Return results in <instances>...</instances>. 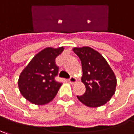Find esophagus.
<instances>
[{
	"label": "esophagus",
	"instance_id": "esophagus-1",
	"mask_svg": "<svg viewBox=\"0 0 134 134\" xmlns=\"http://www.w3.org/2000/svg\"><path fill=\"white\" fill-rule=\"evenodd\" d=\"M68 81H69V83H71V84H74L76 83V79L75 78L74 76H70V79L68 80Z\"/></svg>",
	"mask_w": 134,
	"mask_h": 134
}]
</instances>
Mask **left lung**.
Returning a JSON list of instances; mask_svg holds the SVG:
<instances>
[{"label":"left lung","mask_w":134,"mask_h":134,"mask_svg":"<svg viewBox=\"0 0 134 134\" xmlns=\"http://www.w3.org/2000/svg\"><path fill=\"white\" fill-rule=\"evenodd\" d=\"M82 64V82L86 86L83 96H77L85 105L97 108L106 104L115 92L117 79L104 57L90 47L74 48Z\"/></svg>","instance_id":"left-lung-1"}]
</instances>
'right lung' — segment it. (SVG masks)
Here are the masks:
<instances>
[{"label":"right lung","mask_w":134,"mask_h":134,"mask_svg":"<svg viewBox=\"0 0 134 134\" xmlns=\"http://www.w3.org/2000/svg\"><path fill=\"white\" fill-rule=\"evenodd\" d=\"M64 47L46 48L38 52L19 76L20 93L30 102L42 105L52 101L62 83L55 80L58 68L55 58L64 51Z\"/></svg>","instance_id":"add662e5"}]
</instances>
